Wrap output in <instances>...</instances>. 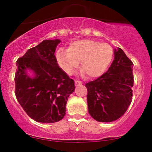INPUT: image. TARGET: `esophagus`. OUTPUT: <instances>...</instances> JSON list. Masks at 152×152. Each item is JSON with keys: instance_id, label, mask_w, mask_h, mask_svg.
<instances>
[{"instance_id": "esophagus-1", "label": "esophagus", "mask_w": 152, "mask_h": 152, "mask_svg": "<svg viewBox=\"0 0 152 152\" xmlns=\"http://www.w3.org/2000/svg\"><path fill=\"white\" fill-rule=\"evenodd\" d=\"M75 85L76 86H78V85H82V83L79 80H75Z\"/></svg>"}]
</instances>
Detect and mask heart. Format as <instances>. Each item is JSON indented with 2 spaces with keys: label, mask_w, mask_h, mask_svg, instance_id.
Segmentation results:
<instances>
[{
  "label": "heart",
  "mask_w": 152,
  "mask_h": 152,
  "mask_svg": "<svg viewBox=\"0 0 152 152\" xmlns=\"http://www.w3.org/2000/svg\"><path fill=\"white\" fill-rule=\"evenodd\" d=\"M56 60L62 69L72 74L81 63L82 74L90 78L102 75L109 66L113 57L112 47L106 43L91 39L77 40L71 43L68 49L59 48Z\"/></svg>",
  "instance_id": "1"
}]
</instances>
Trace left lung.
Listing matches in <instances>:
<instances>
[{
  "mask_svg": "<svg viewBox=\"0 0 152 152\" xmlns=\"http://www.w3.org/2000/svg\"><path fill=\"white\" fill-rule=\"evenodd\" d=\"M107 72L85 85L88 110L99 122H111L123 116L132 102L133 63L118 48Z\"/></svg>",
  "mask_w": 152,
  "mask_h": 152,
  "instance_id": "obj_1",
  "label": "left lung"
}]
</instances>
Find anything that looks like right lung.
<instances>
[{
    "mask_svg": "<svg viewBox=\"0 0 152 152\" xmlns=\"http://www.w3.org/2000/svg\"><path fill=\"white\" fill-rule=\"evenodd\" d=\"M60 42L44 40L16 61L15 96L26 114L40 123L61 120L67 99L75 89L74 81L58 66L54 55Z\"/></svg>",
    "mask_w": 152,
    "mask_h": 152,
    "instance_id": "right-lung-1",
    "label": "right lung"
}]
</instances>
